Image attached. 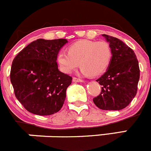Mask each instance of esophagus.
I'll return each instance as SVG.
<instances>
[{
    "label": "esophagus",
    "instance_id": "obj_1",
    "mask_svg": "<svg viewBox=\"0 0 151 151\" xmlns=\"http://www.w3.org/2000/svg\"><path fill=\"white\" fill-rule=\"evenodd\" d=\"M73 82H83V81L82 80V79L78 78L73 77Z\"/></svg>",
    "mask_w": 151,
    "mask_h": 151
}]
</instances>
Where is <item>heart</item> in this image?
Returning <instances> with one entry per match:
<instances>
[{"instance_id": "heart-1", "label": "heart", "mask_w": 151, "mask_h": 151, "mask_svg": "<svg viewBox=\"0 0 151 151\" xmlns=\"http://www.w3.org/2000/svg\"><path fill=\"white\" fill-rule=\"evenodd\" d=\"M112 52L105 41L81 40L71 45L68 52L60 50L56 60L59 69L71 73L80 64L81 72L85 76H98L105 72L111 63Z\"/></svg>"}]
</instances>
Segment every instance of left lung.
<instances>
[{"mask_svg":"<svg viewBox=\"0 0 151 151\" xmlns=\"http://www.w3.org/2000/svg\"><path fill=\"white\" fill-rule=\"evenodd\" d=\"M112 52L111 63L98 81L102 86L101 94L93 102L103 110L126 108L136 96L139 79L138 60L134 50L116 37L102 34Z\"/></svg>","mask_w":151,"mask_h":151,"instance_id":"obj_1","label":"left lung"}]
</instances>
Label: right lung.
<instances>
[{"label": "right lung", "mask_w": 151, "mask_h": 151, "mask_svg": "<svg viewBox=\"0 0 151 151\" xmlns=\"http://www.w3.org/2000/svg\"><path fill=\"white\" fill-rule=\"evenodd\" d=\"M68 42L65 39H38L13 60L10 79L14 95L29 112L50 115L62 109L72 77L59 70L56 57Z\"/></svg>", "instance_id": "obj_1"}]
</instances>
